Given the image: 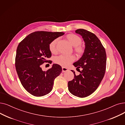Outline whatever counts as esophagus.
<instances>
[{"mask_svg":"<svg viewBox=\"0 0 125 125\" xmlns=\"http://www.w3.org/2000/svg\"><path fill=\"white\" fill-rule=\"evenodd\" d=\"M68 70H69V69L67 68L62 67V72H65L68 71Z\"/></svg>","mask_w":125,"mask_h":125,"instance_id":"34e87169","label":"esophagus"}]
</instances>
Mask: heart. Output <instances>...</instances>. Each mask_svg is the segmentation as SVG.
Masks as SVG:
<instances>
[{
    "instance_id": "1",
    "label": "heart",
    "mask_w": 125,
    "mask_h": 125,
    "mask_svg": "<svg viewBox=\"0 0 125 125\" xmlns=\"http://www.w3.org/2000/svg\"><path fill=\"white\" fill-rule=\"evenodd\" d=\"M66 39L73 47L74 52L78 56L82 55L85 52V48L81 45L82 40L81 38L75 34H69L66 36ZM58 39H56L52 41L49 45V49L50 52L53 54L57 53V43ZM75 57L73 55H60L54 59V62L59 65L66 67L72 62L74 61Z\"/></svg>"
}]
</instances>
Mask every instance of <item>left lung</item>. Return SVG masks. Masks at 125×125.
Segmentation results:
<instances>
[{"label":"left lung","mask_w":125,"mask_h":125,"mask_svg":"<svg viewBox=\"0 0 125 125\" xmlns=\"http://www.w3.org/2000/svg\"><path fill=\"white\" fill-rule=\"evenodd\" d=\"M75 31L82 36L85 48L82 57L73 64L78 69L82 68V70L78 75L72 70L74 78L69 81L68 88L73 95L85 97L95 91L104 78L106 53L101 42L93 32L84 29H78Z\"/></svg>","instance_id":"obj_1"}]
</instances>
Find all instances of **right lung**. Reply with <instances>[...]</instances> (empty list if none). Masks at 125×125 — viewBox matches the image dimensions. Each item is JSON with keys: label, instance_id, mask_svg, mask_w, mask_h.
Returning <instances> with one entry per match:
<instances>
[{"label": "right lung", "instance_id": "obj_1", "mask_svg": "<svg viewBox=\"0 0 125 125\" xmlns=\"http://www.w3.org/2000/svg\"><path fill=\"white\" fill-rule=\"evenodd\" d=\"M64 34L63 32L35 31L18 44L15 58L16 72L21 84L32 95L42 96L49 94L54 80L61 73L62 67L57 64L47 71L42 70L41 66L50 62L47 59L52 56L50 43Z\"/></svg>", "mask_w": 125, "mask_h": 125}]
</instances>
